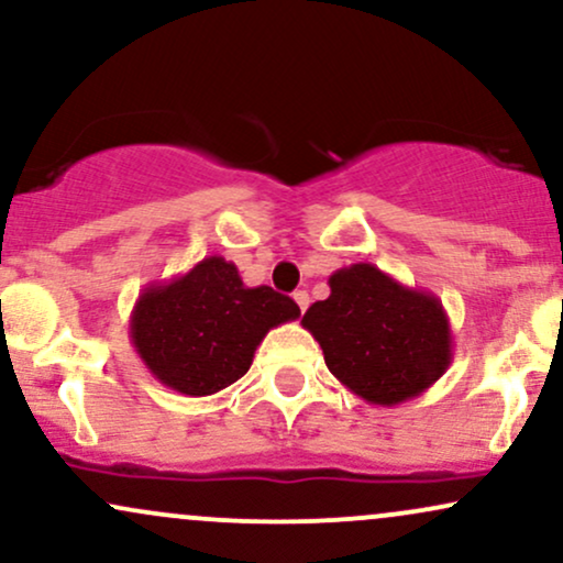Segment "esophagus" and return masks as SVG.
<instances>
[{
  "instance_id": "34e87169",
  "label": "esophagus",
  "mask_w": 563,
  "mask_h": 563,
  "mask_svg": "<svg viewBox=\"0 0 563 563\" xmlns=\"http://www.w3.org/2000/svg\"><path fill=\"white\" fill-rule=\"evenodd\" d=\"M294 301L299 303L301 312H307V307H309V294H307V290H296V294H294Z\"/></svg>"
}]
</instances>
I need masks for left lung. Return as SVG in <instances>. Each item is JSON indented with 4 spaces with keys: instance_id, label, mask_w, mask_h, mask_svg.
Masks as SVG:
<instances>
[{
    "instance_id": "8db88e82",
    "label": "left lung",
    "mask_w": 563,
    "mask_h": 563,
    "mask_svg": "<svg viewBox=\"0 0 563 563\" xmlns=\"http://www.w3.org/2000/svg\"><path fill=\"white\" fill-rule=\"evenodd\" d=\"M331 296L303 312L328 371L365 402L394 407L421 397L452 363L448 312L434 294L407 288L376 264L328 277Z\"/></svg>"
}]
</instances>
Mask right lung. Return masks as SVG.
<instances>
[{"label": "right lung", "mask_w": 563, "mask_h": 563, "mask_svg": "<svg viewBox=\"0 0 563 563\" xmlns=\"http://www.w3.org/2000/svg\"><path fill=\"white\" fill-rule=\"evenodd\" d=\"M299 314L294 299L269 286L249 288L235 264L206 256L190 273L142 290L129 335L158 384L209 397L245 376L264 335Z\"/></svg>", "instance_id": "1"}]
</instances>
